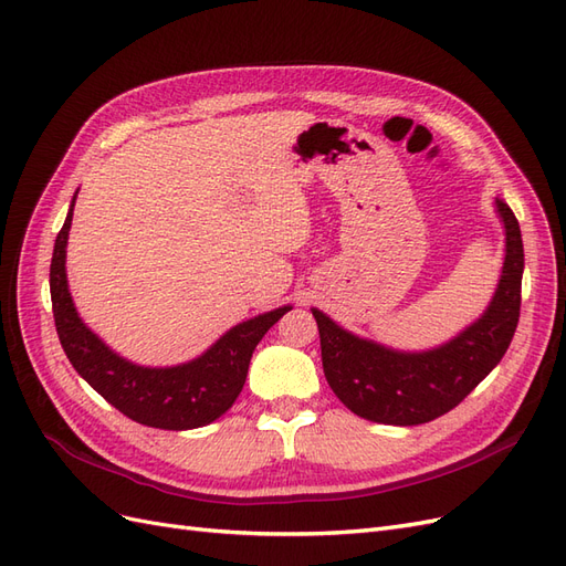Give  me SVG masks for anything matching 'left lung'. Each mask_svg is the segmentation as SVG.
Instances as JSON below:
<instances>
[{
	"instance_id": "1",
	"label": "left lung",
	"mask_w": 566,
	"mask_h": 566,
	"mask_svg": "<svg viewBox=\"0 0 566 566\" xmlns=\"http://www.w3.org/2000/svg\"><path fill=\"white\" fill-rule=\"evenodd\" d=\"M505 262L499 287L482 318L447 345L427 352H397L356 337L318 310L323 373L335 397L352 413L382 424H422L449 413L499 366L517 331L522 304L524 245L520 221L501 198Z\"/></svg>"
}]
</instances>
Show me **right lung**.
I'll list each match as a JSON object with an SVG mask.
<instances>
[{
  "mask_svg": "<svg viewBox=\"0 0 566 566\" xmlns=\"http://www.w3.org/2000/svg\"><path fill=\"white\" fill-rule=\"evenodd\" d=\"M75 198L56 235L49 269L51 310L56 333L73 368L119 413L158 430H196L224 416L241 394L254 347L264 333L293 306L233 325L193 361L169 368L136 366L106 347L77 316L67 290L65 245L73 224Z\"/></svg>",
  "mask_w": 566,
  "mask_h": 566,
  "instance_id": "obj_1",
  "label": "right lung"
}]
</instances>
